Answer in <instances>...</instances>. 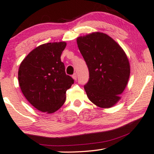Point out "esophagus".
Instances as JSON below:
<instances>
[{
    "label": "esophagus",
    "instance_id": "esophagus-1",
    "mask_svg": "<svg viewBox=\"0 0 154 154\" xmlns=\"http://www.w3.org/2000/svg\"><path fill=\"white\" fill-rule=\"evenodd\" d=\"M72 77L73 79H74L75 80H77V73H74V74L72 75Z\"/></svg>",
    "mask_w": 154,
    "mask_h": 154
}]
</instances>
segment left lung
I'll return each instance as SVG.
<instances>
[{
    "instance_id": "obj_1",
    "label": "left lung",
    "mask_w": 154,
    "mask_h": 154,
    "mask_svg": "<svg viewBox=\"0 0 154 154\" xmlns=\"http://www.w3.org/2000/svg\"><path fill=\"white\" fill-rule=\"evenodd\" d=\"M87 65L89 79L84 85L88 99L101 108L120 100L130 77V64L123 49L107 34L96 32L77 39Z\"/></svg>"
}]
</instances>
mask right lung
I'll use <instances>...</instances> for the list:
<instances>
[{"label": "right lung", "mask_w": 154, "mask_h": 154, "mask_svg": "<svg viewBox=\"0 0 154 154\" xmlns=\"http://www.w3.org/2000/svg\"><path fill=\"white\" fill-rule=\"evenodd\" d=\"M65 42H49L36 47L21 63L19 84L27 100L42 112L53 113L66 101V91L74 79L66 75L60 55Z\"/></svg>", "instance_id": "obj_1"}]
</instances>
